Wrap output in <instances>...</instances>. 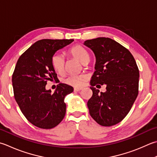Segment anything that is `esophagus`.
Instances as JSON below:
<instances>
[{
  "label": "esophagus",
  "mask_w": 157,
  "mask_h": 157,
  "mask_svg": "<svg viewBox=\"0 0 157 157\" xmlns=\"http://www.w3.org/2000/svg\"><path fill=\"white\" fill-rule=\"evenodd\" d=\"M82 88H74V91L75 92H78L79 90H81Z\"/></svg>",
  "instance_id": "34e87169"
}]
</instances>
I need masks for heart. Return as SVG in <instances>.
Returning <instances> with one entry per match:
<instances>
[{
  "label": "heart",
  "mask_w": 157,
  "mask_h": 157,
  "mask_svg": "<svg viewBox=\"0 0 157 157\" xmlns=\"http://www.w3.org/2000/svg\"><path fill=\"white\" fill-rule=\"evenodd\" d=\"M69 54L73 58L78 59L79 62L84 64L88 63L90 60V55L88 52L82 45H76L73 46L69 50ZM51 63L52 67L58 73H62L64 71L65 66V60L62 55L55 54L52 57ZM86 77L84 75H71L64 79V82L75 87H80L83 84Z\"/></svg>",
  "instance_id": "heart-1"
}]
</instances>
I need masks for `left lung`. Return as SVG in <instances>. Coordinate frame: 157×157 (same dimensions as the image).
<instances>
[{
    "mask_svg": "<svg viewBox=\"0 0 157 157\" xmlns=\"http://www.w3.org/2000/svg\"><path fill=\"white\" fill-rule=\"evenodd\" d=\"M84 44L96 57L95 71L90 80L93 96L87 105L98 124L110 127L119 123L131 109L138 95L140 73L131 52L110 38L87 40ZM105 84L106 91L99 93L95 85Z\"/></svg>",
    "mask_w": 157,
    "mask_h": 157,
    "instance_id": "1",
    "label": "left lung"
}]
</instances>
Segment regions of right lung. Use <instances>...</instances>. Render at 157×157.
<instances>
[{"label":"right lung","mask_w":157,"mask_h":157,"mask_svg":"<svg viewBox=\"0 0 157 157\" xmlns=\"http://www.w3.org/2000/svg\"><path fill=\"white\" fill-rule=\"evenodd\" d=\"M73 39H42L21 55L12 75L15 99L24 116L39 128L50 129L63 121L66 113L64 97L73 88L60 83L52 93L46 90L48 81L58 80L51 59Z\"/></svg>","instance_id":"add662e5"}]
</instances>
